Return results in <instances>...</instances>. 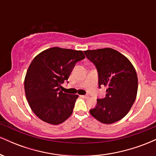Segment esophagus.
<instances>
[{
    "mask_svg": "<svg viewBox=\"0 0 156 156\" xmlns=\"http://www.w3.org/2000/svg\"><path fill=\"white\" fill-rule=\"evenodd\" d=\"M81 98H89V94H84V95H80Z\"/></svg>",
    "mask_w": 156,
    "mask_h": 156,
    "instance_id": "34e87169",
    "label": "esophagus"
}]
</instances>
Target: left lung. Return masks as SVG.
Here are the masks:
<instances>
[{
  "instance_id": "left-lung-1",
  "label": "left lung",
  "mask_w": 156,
  "mask_h": 156,
  "mask_svg": "<svg viewBox=\"0 0 156 156\" xmlns=\"http://www.w3.org/2000/svg\"><path fill=\"white\" fill-rule=\"evenodd\" d=\"M95 66L98 87H107L106 94L97 100L91 115L105 124L120 120L133 105L138 90V78L133 66L125 55L112 48L84 51Z\"/></svg>"
}]
</instances>
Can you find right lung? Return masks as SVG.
<instances>
[{"mask_svg":"<svg viewBox=\"0 0 156 156\" xmlns=\"http://www.w3.org/2000/svg\"><path fill=\"white\" fill-rule=\"evenodd\" d=\"M84 58L81 51L57 47L45 50L34 58L24 87L28 104L39 119L58 125L70 117L78 95L61 91V84L68 80L77 62Z\"/></svg>","mask_w":156,"mask_h":156,"instance_id":"1","label":"right lung"}]
</instances>
